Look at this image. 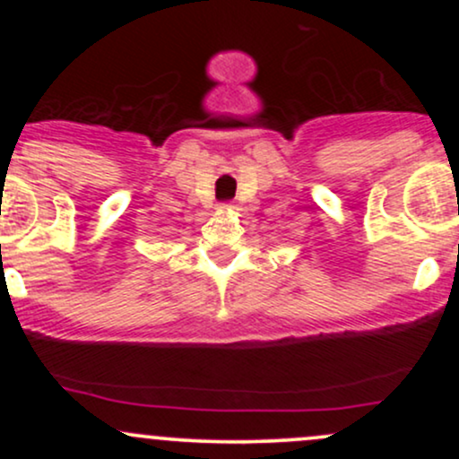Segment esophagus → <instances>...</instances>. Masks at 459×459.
I'll return each mask as SVG.
<instances>
[{"label":"esophagus","instance_id":"esophagus-1","mask_svg":"<svg viewBox=\"0 0 459 459\" xmlns=\"http://www.w3.org/2000/svg\"><path fill=\"white\" fill-rule=\"evenodd\" d=\"M230 207H233V204H230V203H222V204H220V209H230Z\"/></svg>","mask_w":459,"mask_h":459}]
</instances>
